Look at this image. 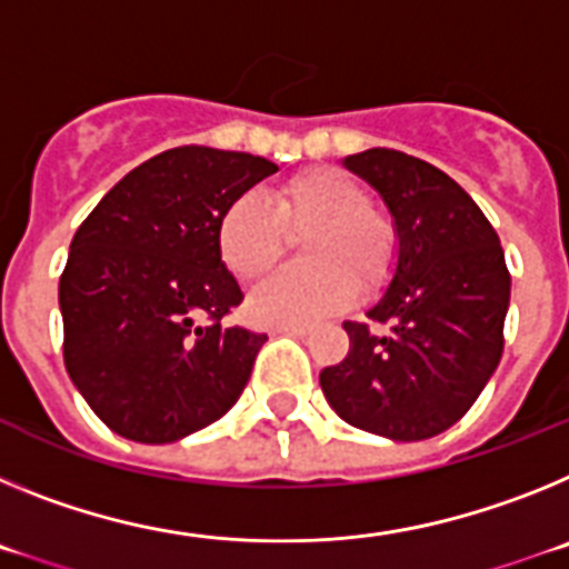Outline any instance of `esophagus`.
<instances>
[{
	"mask_svg": "<svg viewBox=\"0 0 569 569\" xmlns=\"http://www.w3.org/2000/svg\"><path fill=\"white\" fill-rule=\"evenodd\" d=\"M276 333H284V336H308L310 328H305V325H284V328H276Z\"/></svg>",
	"mask_w": 569,
	"mask_h": 569,
	"instance_id": "esophagus-1",
	"label": "esophagus"
}]
</instances>
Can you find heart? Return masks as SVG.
<instances>
[{
  "label": "heart",
  "instance_id": "1",
  "mask_svg": "<svg viewBox=\"0 0 569 569\" xmlns=\"http://www.w3.org/2000/svg\"><path fill=\"white\" fill-rule=\"evenodd\" d=\"M301 239L305 264L281 270L250 296L261 325H313L356 299L381 293L399 261V233L367 190L339 170H301L273 190V199L244 193L224 208L216 244L233 276H268Z\"/></svg>",
  "mask_w": 569,
  "mask_h": 569
}]
</instances>
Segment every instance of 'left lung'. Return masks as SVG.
I'll return each mask as SVG.
<instances>
[{"label":"left lung","instance_id":"left-lung-1","mask_svg":"<svg viewBox=\"0 0 569 569\" xmlns=\"http://www.w3.org/2000/svg\"><path fill=\"white\" fill-rule=\"evenodd\" d=\"M345 164L393 213L399 261L390 288L345 321L350 350L319 373L347 425L393 441L445 433L479 399L505 350L510 273L499 236L445 170L401 150L370 148Z\"/></svg>","mask_w":569,"mask_h":569}]
</instances>
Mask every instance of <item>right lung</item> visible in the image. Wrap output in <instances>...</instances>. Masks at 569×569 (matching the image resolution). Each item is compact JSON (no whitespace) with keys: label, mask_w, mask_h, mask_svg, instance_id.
Returning a JSON list of instances; mask_svg holds the SVG:
<instances>
[{"label":"right lung","mask_w":569,"mask_h":569,"mask_svg":"<svg viewBox=\"0 0 569 569\" xmlns=\"http://www.w3.org/2000/svg\"><path fill=\"white\" fill-rule=\"evenodd\" d=\"M276 170L261 156L184 144L130 170L79 224L59 279L64 367L113 433L168 445L241 396L268 336L222 321L244 296L216 224Z\"/></svg>","instance_id":"obj_1"}]
</instances>
